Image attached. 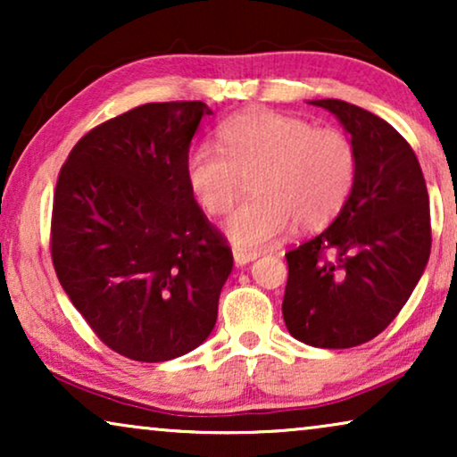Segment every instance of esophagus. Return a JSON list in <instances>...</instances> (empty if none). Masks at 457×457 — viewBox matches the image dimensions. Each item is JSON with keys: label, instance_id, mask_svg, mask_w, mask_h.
<instances>
[{"label": "esophagus", "instance_id": "34e87169", "mask_svg": "<svg viewBox=\"0 0 457 457\" xmlns=\"http://www.w3.org/2000/svg\"><path fill=\"white\" fill-rule=\"evenodd\" d=\"M233 258H235L237 266H247L249 262H253L255 258H258V253L245 252V249H239V247H233Z\"/></svg>", "mask_w": 457, "mask_h": 457}]
</instances>
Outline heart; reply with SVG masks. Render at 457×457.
Here are the masks:
<instances>
[{
	"mask_svg": "<svg viewBox=\"0 0 457 457\" xmlns=\"http://www.w3.org/2000/svg\"><path fill=\"white\" fill-rule=\"evenodd\" d=\"M218 139L220 149H191L185 179L210 216L227 214L245 180H252L253 199L224 222V235L235 247L255 252L293 224L299 230L327 227L352 195L358 154L341 130L258 110L224 122Z\"/></svg>",
	"mask_w": 457,
	"mask_h": 457,
	"instance_id": "1",
	"label": "heart"
}]
</instances>
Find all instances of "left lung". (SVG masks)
I'll return each instance as SVG.
<instances>
[{"label": "left lung", "instance_id": "8db88e82", "mask_svg": "<svg viewBox=\"0 0 457 457\" xmlns=\"http://www.w3.org/2000/svg\"><path fill=\"white\" fill-rule=\"evenodd\" d=\"M337 116L358 154V174L339 216L285 255L287 330L312 347L347 349L389 327L430 255L428 191L408 141L372 112L312 99Z\"/></svg>", "mask_w": 457, "mask_h": 457}]
</instances>
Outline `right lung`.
I'll return each mask as SVG.
<instances>
[{
  "label": "right lung",
  "mask_w": 457,
  "mask_h": 457,
  "mask_svg": "<svg viewBox=\"0 0 457 457\" xmlns=\"http://www.w3.org/2000/svg\"><path fill=\"white\" fill-rule=\"evenodd\" d=\"M204 102L145 104L89 130L62 166L52 258L110 349L168 361L208 339L233 252L187 185Z\"/></svg>",
  "instance_id": "right-lung-1"
}]
</instances>
